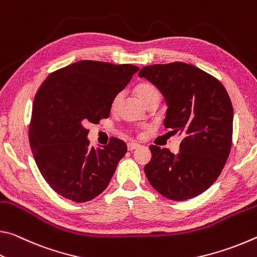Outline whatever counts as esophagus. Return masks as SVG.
I'll return each mask as SVG.
<instances>
[{
    "label": "esophagus",
    "mask_w": 257,
    "mask_h": 257,
    "mask_svg": "<svg viewBox=\"0 0 257 257\" xmlns=\"http://www.w3.org/2000/svg\"><path fill=\"white\" fill-rule=\"evenodd\" d=\"M139 147H140V145L139 144H136V142H128L127 144V149L128 150H134V149H137V148H139Z\"/></svg>",
    "instance_id": "1"
}]
</instances>
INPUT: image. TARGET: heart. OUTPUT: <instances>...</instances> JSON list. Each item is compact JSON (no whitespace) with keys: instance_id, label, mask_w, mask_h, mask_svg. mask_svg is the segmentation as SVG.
Masks as SVG:
<instances>
[{"instance_id":"b5f03b06","label":"heart","mask_w":257,"mask_h":257,"mask_svg":"<svg viewBox=\"0 0 257 257\" xmlns=\"http://www.w3.org/2000/svg\"><path fill=\"white\" fill-rule=\"evenodd\" d=\"M136 93L138 94L140 100L144 102L146 106H148L150 103H159L162 100V93L156 86L153 85L150 83H140L136 87ZM121 99V93L116 94L113 96L111 101V108L115 109L118 106L119 101Z\"/></svg>"}]
</instances>
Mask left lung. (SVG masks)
<instances>
[{
    "label": "left lung",
    "instance_id": "1",
    "mask_svg": "<svg viewBox=\"0 0 257 257\" xmlns=\"http://www.w3.org/2000/svg\"><path fill=\"white\" fill-rule=\"evenodd\" d=\"M139 77L162 92L167 104L164 126L183 137L176 155L150 146L147 179L168 199L197 197L220 176L232 146L233 108L228 92L212 75L179 61L146 66Z\"/></svg>",
    "mask_w": 257,
    "mask_h": 257
}]
</instances>
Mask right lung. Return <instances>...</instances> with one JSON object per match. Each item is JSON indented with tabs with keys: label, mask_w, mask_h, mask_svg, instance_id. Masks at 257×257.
<instances>
[{
	"label": "right lung",
	"mask_w": 257,
	"mask_h": 257,
	"mask_svg": "<svg viewBox=\"0 0 257 257\" xmlns=\"http://www.w3.org/2000/svg\"><path fill=\"white\" fill-rule=\"evenodd\" d=\"M139 67L81 60L53 71L34 98L29 145L42 176L58 195L85 203L108 187L127 147L111 138L90 147L89 124L108 118L113 96Z\"/></svg>",
	"instance_id": "1"
}]
</instances>
